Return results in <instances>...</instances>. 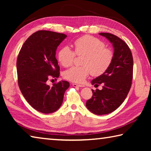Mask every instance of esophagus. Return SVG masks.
Listing matches in <instances>:
<instances>
[{
  "label": "esophagus",
  "instance_id": "34e87169",
  "mask_svg": "<svg viewBox=\"0 0 151 151\" xmlns=\"http://www.w3.org/2000/svg\"><path fill=\"white\" fill-rule=\"evenodd\" d=\"M73 86L74 87H85V85H77V84L73 83Z\"/></svg>",
  "mask_w": 151,
  "mask_h": 151
}]
</instances>
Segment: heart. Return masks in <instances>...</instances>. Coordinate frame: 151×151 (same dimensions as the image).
<instances>
[{"label": "heart", "instance_id": "1", "mask_svg": "<svg viewBox=\"0 0 151 151\" xmlns=\"http://www.w3.org/2000/svg\"><path fill=\"white\" fill-rule=\"evenodd\" d=\"M74 50L64 47L58 52V59L65 67L70 66L76 55H85L82 60L83 66H73L64 73L66 79L76 83H83L92 73L93 76L103 75L108 69L113 59V52L104 47V43L93 36L85 35L74 42Z\"/></svg>", "mask_w": 151, "mask_h": 151}]
</instances>
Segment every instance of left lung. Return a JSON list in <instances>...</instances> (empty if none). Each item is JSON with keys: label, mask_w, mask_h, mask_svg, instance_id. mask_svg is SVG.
<instances>
[{"label": "left lung", "mask_w": 151, "mask_h": 151, "mask_svg": "<svg viewBox=\"0 0 151 151\" xmlns=\"http://www.w3.org/2000/svg\"><path fill=\"white\" fill-rule=\"evenodd\" d=\"M114 48L113 59L105 72L91 81L92 85H103V89L93 91V96L86 106L91 112L103 115L119 108L126 99L131 87L133 58L131 49L122 39L111 33L101 32Z\"/></svg>", "instance_id": "1"}]
</instances>
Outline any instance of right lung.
I'll use <instances>...</instances> for the list:
<instances>
[{"mask_svg":"<svg viewBox=\"0 0 151 151\" xmlns=\"http://www.w3.org/2000/svg\"><path fill=\"white\" fill-rule=\"evenodd\" d=\"M66 37L63 33L39 30L28 38L18 56L17 69L20 90L30 105L42 113L57 111L70 86L65 81L52 86L47 84L50 76H59L56 50Z\"/></svg>","mask_w":151,"mask_h":151,"instance_id":"obj_1","label":"right lung"}]
</instances>
